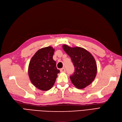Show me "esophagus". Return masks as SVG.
<instances>
[{
    "mask_svg": "<svg viewBox=\"0 0 122 122\" xmlns=\"http://www.w3.org/2000/svg\"><path fill=\"white\" fill-rule=\"evenodd\" d=\"M60 71H61V72H66V69H65V67L62 68V69H61Z\"/></svg>",
    "mask_w": 122,
    "mask_h": 122,
    "instance_id": "1",
    "label": "esophagus"
}]
</instances>
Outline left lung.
<instances>
[{
  "label": "left lung",
  "instance_id": "1",
  "mask_svg": "<svg viewBox=\"0 0 122 122\" xmlns=\"http://www.w3.org/2000/svg\"><path fill=\"white\" fill-rule=\"evenodd\" d=\"M62 48L69 55L75 67L70 79L76 88L82 89L93 81L97 75V66L91 53L80 47H71L63 45Z\"/></svg>",
  "mask_w": 122,
  "mask_h": 122
}]
</instances>
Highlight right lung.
Returning a JSON list of instances; mask_svg holds the SVG:
<instances>
[{
    "instance_id": "obj_1",
    "label": "right lung",
    "mask_w": 122,
    "mask_h": 122,
    "mask_svg": "<svg viewBox=\"0 0 122 122\" xmlns=\"http://www.w3.org/2000/svg\"><path fill=\"white\" fill-rule=\"evenodd\" d=\"M55 49L43 47L36 52L28 66V76L32 84L37 89L46 91L55 84L57 74L56 62L53 60Z\"/></svg>"
}]
</instances>
